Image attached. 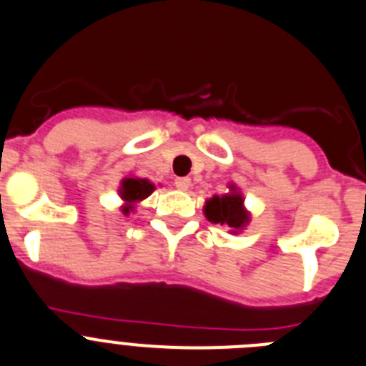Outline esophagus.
Returning <instances> with one entry per match:
<instances>
[{
  "label": "esophagus",
  "mask_w": 366,
  "mask_h": 366,
  "mask_svg": "<svg viewBox=\"0 0 366 366\" xmlns=\"http://www.w3.org/2000/svg\"><path fill=\"white\" fill-rule=\"evenodd\" d=\"M174 185H176L177 190H189L190 179H189V177H176Z\"/></svg>",
  "instance_id": "34e87169"
}]
</instances>
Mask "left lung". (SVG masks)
<instances>
[{"label":"left lung","mask_w":366,"mask_h":366,"mask_svg":"<svg viewBox=\"0 0 366 366\" xmlns=\"http://www.w3.org/2000/svg\"><path fill=\"white\" fill-rule=\"evenodd\" d=\"M232 194L227 196H214L207 201L205 216L212 223H219L223 227L232 229V232L243 229L249 223V214L243 209V197L236 192L234 187H230Z\"/></svg>","instance_id":"left-lung-1"}]
</instances>
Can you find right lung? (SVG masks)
Here are the masks:
<instances>
[{
	"label": "right lung",
	"instance_id": "add662e5",
	"mask_svg": "<svg viewBox=\"0 0 366 366\" xmlns=\"http://www.w3.org/2000/svg\"><path fill=\"white\" fill-rule=\"evenodd\" d=\"M154 192V185L147 179H139V177H125L122 181V189H119V194H122L123 199L127 201V207H123V212L129 214L130 210L134 209V203L137 201L145 199L150 194Z\"/></svg>",
	"mask_w": 366,
	"mask_h": 366
}]
</instances>
